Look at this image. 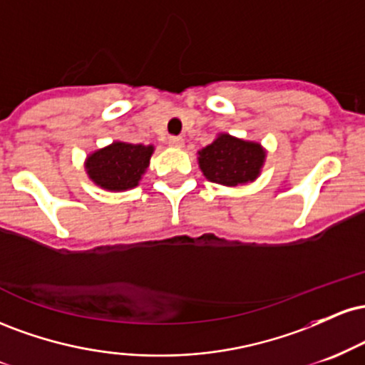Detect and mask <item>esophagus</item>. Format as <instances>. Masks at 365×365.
Masks as SVG:
<instances>
[{
  "label": "esophagus",
  "instance_id": "1",
  "mask_svg": "<svg viewBox=\"0 0 365 365\" xmlns=\"http://www.w3.org/2000/svg\"><path fill=\"white\" fill-rule=\"evenodd\" d=\"M168 144L171 145V148H183V144H185V142H183V139L182 137H177V135H173V137H170L168 139Z\"/></svg>",
  "mask_w": 365,
  "mask_h": 365
}]
</instances>
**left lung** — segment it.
Returning a JSON list of instances; mask_svg holds the SVG:
<instances>
[{"mask_svg":"<svg viewBox=\"0 0 365 365\" xmlns=\"http://www.w3.org/2000/svg\"><path fill=\"white\" fill-rule=\"evenodd\" d=\"M199 168L209 182L235 187L254 182L261 175L266 150L257 142L220 133L212 144L199 150Z\"/></svg>","mask_w":365,"mask_h":365,"instance_id":"1","label":"left lung"}]
</instances>
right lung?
<instances>
[{
  "label": "right lung",
  "mask_w": 365,
  "mask_h": 365,
  "mask_svg": "<svg viewBox=\"0 0 365 365\" xmlns=\"http://www.w3.org/2000/svg\"><path fill=\"white\" fill-rule=\"evenodd\" d=\"M153 153L154 145L116 140L89 154L86 159V171L92 182L104 190H128L139 185Z\"/></svg>",
  "instance_id": "add662e5"
}]
</instances>
